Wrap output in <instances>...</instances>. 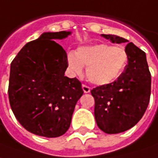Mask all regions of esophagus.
Wrapping results in <instances>:
<instances>
[{
	"label": "esophagus",
	"mask_w": 158,
	"mask_h": 158,
	"mask_svg": "<svg viewBox=\"0 0 158 158\" xmlns=\"http://www.w3.org/2000/svg\"><path fill=\"white\" fill-rule=\"evenodd\" d=\"M82 89H83L84 93H89L90 92V90H91V88L87 86V85H86V84H83V85H82Z\"/></svg>",
	"instance_id": "esophagus-1"
}]
</instances>
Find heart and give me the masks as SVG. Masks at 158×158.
<instances>
[{
  "label": "heart",
  "instance_id": "b5f03b06",
  "mask_svg": "<svg viewBox=\"0 0 158 158\" xmlns=\"http://www.w3.org/2000/svg\"><path fill=\"white\" fill-rule=\"evenodd\" d=\"M66 61L69 69L76 75L82 74L83 66L87 67V79L101 86L119 78L127 67L128 54L122 47L98 44L81 47L76 53L69 52Z\"/></svg>",
  "mask_w": 158,
  "mask_h": 158
}]
</instances>
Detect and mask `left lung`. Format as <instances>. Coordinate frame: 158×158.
<instances>
[{
  "label": "left lung",
  "mask_w": 158,
  "mask_h": 158,
  "mask_svg": "<svg viewBox=\"0 0 158 158\" xmlns=\"http://www.w3.org/2000/svg\"><path fill=\"white\" fill-rule=\"evenodd\" d=\"M113 43L127 42L126 39L102 34ZM127 67L112 83L91 90L94 98L96 124L106 134H119L134 127L147 110L151 92V74L146 54L134 43L127 45Z\"/></svg>",
  "instance_id": "8db88e82"
}]
</instances>
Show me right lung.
Returning <instances> with one entry per match:
<instances>
[{
	"label": "right lung",
	"instance_id": "1",
	"mask_svg": "<svg viewBox=\"0 0 158 158\" xmlns=\"http://www.w3.org/2000/svg\"><path fill=\"white\" fill-rule=\"evenodd\" d=\"M70 33L44 32L28 42L11 62L8 90L11 110L22 127L40 136L65 134L83 94L79 79L64 76L67 55L53 40Z\"/></svg>",
	"mask_w": 158,
	"mask_h": 158
}]
</instances>
